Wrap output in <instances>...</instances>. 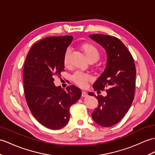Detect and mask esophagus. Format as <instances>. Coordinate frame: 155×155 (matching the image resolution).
Listing matches in <instances>:
<instances>
[{"instance_id": "34e87169", "label": "esophagus", "mask_w": 155, "mask_h": 155, "mask_svg": "<svg viewBox=\"0 0 155 155\" xmlns=\"http://www.w3.org/2000/svg\"><path fill=\"white\" fill-rule=\"evenodd\" d=\"M87 96H88V94L86 92H84V91L82 92V97H86Z\"/></svg>"}]
</instances>
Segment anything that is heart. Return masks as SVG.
<instances>
[{"label": "heart", "mask_w": 155, "mask_h": 155, "mask_svg": "<svg viewBox=\"0 0 155 155\" xmlns=\"http://www.w3.org/2000/svg\"><path fill=\"white\" fill-rule=\"evenodd\" d=\"M81 51L83 53L86 59L88 61H96L99 59L100 56V52L98 48L92 44H84L81 46ZM71 54V49H67L64 55L63 62L65 66L69 64V56ZM72 80L75 84L81 88H84L87 86L88 82L92 80L91 75L87 73L76 72L72 77Z\"/></svg>", "instance_id": "1"}]
</instances>
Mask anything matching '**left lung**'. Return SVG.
Returning <instances> with one entry per match:
<instances>
[{"label": "left lung", "instance_id": "8db88e82", "mask_svg": "<svg viewBox=\"0 0 155 155\" xmlns=\"http://www.w3.org/2000/svg\"><path fill=\"white\" fill-rule=\"evenodd\" d=\"M89 37L106 49L107 57L105 70L93 84L94 91L107 88V96L88 93L99 103L92 117L97 124L108 127L120 121L131 106L135 91V64L131 53L118 38L104 34Z\"/></svg>", "mask_w": 155, "mask_h": 155}]
</instances>
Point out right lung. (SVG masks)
Wrapping results in <instances>:
<instances>
[{
	"mask_svg": "<svg viewBox=\"0 0 155 155\" xmlns=\"http://www.w3.org/2000/svg\"><path fill=\"white\" fill-rule=\"evenodd\" d=\"M73 38L51 36L31 46L25 61L23 81L25 98L34 117L49 129H59L68 124L70 107L82 92L74 85L66 90L54 85V77L64 71V55Z\"/></svg>",
	"mask_w": 155,
	"mask_h": 155,
	"instance_id": "right-lung-1",
	"label": "right lung"
}]
</instances>
